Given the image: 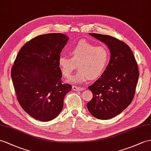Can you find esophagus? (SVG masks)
Segmentation results:
<instances>
[{"label":"esophagus","mask_w":151,"mask_h":151,"mask_svg":"<svg viewBox=\"0 0 151 151\" xmlns=\"http://www.w3.org/2000/svg\"><path fill=\"white\" fill-rule=\"evenodd\" d=\"M73 90H74L75 91H83L85 88L83 87H77V86H73L72 87Z\"/></svg>","instance_id":"obj_1"}]
</instances>
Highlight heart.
I'll list each match as a JSON object with an SVG mask.
<instances>
[{"label":"heart","mask_w":151,"mask_h":151,"mask_svg":"<svg viewBox=\"0 0 151 151\" xmlns=\"http://www.w3.org/2000/svg\"><path fill=\"white\" fill-rule=\"evenodd\" d=\"M71 57L60 55L58 65L65 77L69 78L78 65L79 71L70 80L75 83L96 79L105 72L109 62V50L105 46H95L86 41H80L69 50Z\"/></svg>","instance_id":"b5f03b06"}]
</instances>
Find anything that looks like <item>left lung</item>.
I'll use <instances>...</instances> for the list:
<instances>
[{"instance_id":"left-lung-1","label":"left lung","mask_w":151,"mask_h":151,"mask_svg":"<svg viewBox=\"0 0 151 151\" xmlns=\"http://www.w3.org/2000/svg\"><path fill=\"white\" fill-rule=\"evenodd\" d=\"M89 35L108 46L110 59L103 74L88 87L93 98L87 106L94 117L109 119L121 114L132 101L139 77L138 65L125 42L110 36Z\"/></svg>"}]
</instances>
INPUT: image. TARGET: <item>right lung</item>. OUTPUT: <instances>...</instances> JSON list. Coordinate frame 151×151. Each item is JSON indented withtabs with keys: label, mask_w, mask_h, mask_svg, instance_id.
<instances>
[{
	"label": "right lung",
	"mask_w": 151,
	"mask_h": 151,
	"mask_svg": "<svg viewBox=\"0 0 151 151\" xmlns=\"http://www.w3.org/2000/svg\"><path fill=\"white\" fill-rule=\"evenodd\" d=\"M69 37L61 33L43 34L22 46L11 68L17 99L27 113L38 121L55 119L63 109L71 86L62 83L58 59Z\"/></svg>",
	"instance_id": "add662e5"
}]
</instances>
